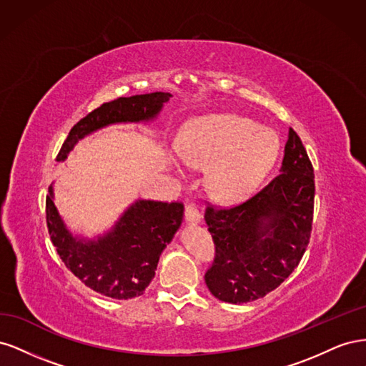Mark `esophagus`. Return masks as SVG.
<instances>
[{
  "label": "esophagus",
  "mask_w": 366,
  "mask_h": 366,
  "mask_svg": "<svg viewBox=\"0 0 366 366\" xmlns=\"http://www.w3.org/2000/svg\"><path fill=\"white\" fill-rule=\"evenodd\" d=\"M186 221L187 223H194V224H198L202 221L200 210H198L192 203L186 206Z\"/></svg>",
  "instance_id": "esophagus-1"
}]
</instances>
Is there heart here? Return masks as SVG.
I'll return each mask as SVG.
<instances>
[{
  "instance_id": "heart-1",
  "label": "heart",
  "mask_w": 366,
  "mask_h": 366,
  "mask_svg": "<svg viewBox=\"0 0 366 366\" xmlns=\"http://www.w3.org/2000/svg\"><path fill=\"white\" fill-rule=\"evenodd\" d=\"M177 156L187 166L210 161L207 186L223 202L250 195L278 156V139L249 119L234 114L206 116L186 131Z\"/></svg>"
}]
</instances>
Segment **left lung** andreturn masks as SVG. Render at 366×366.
I'll return each mask as SVG.
<instances>
[{
  "label": "left lung",
  "mask_w": 366,
  "mask_h": 366,
  "mask_svg": "<svg viewBox=\"0 0 366 366\" xmlns=\"http://www.w3.org/2000/svg\"><path fill=\"white\" fill-rule=\"evenodd\" d=\"M315 174L301 139L290 128L280 174L247 202L207 207L215 242L206 285L217 299L246 304L280 287L297 267L313 223Z\"/></svg>",
  "instance_id": "obj_1"
}]
</instances>
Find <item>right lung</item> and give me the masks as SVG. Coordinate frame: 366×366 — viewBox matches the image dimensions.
<instances>
[{
	"instance_id": "1",
	"label": "right lung",
	"mask_w": 366,
	"mask_h": 366,
	"mask_svg": "<svg viewBox=\"0 0 366 366\" xmlns=\"http://www.w3.org/2000/svg\"><path fill=\"white\" fill-rule=\"evenodd\" d=\"M171 97V93L156 92L119 97L101 105L71 128L56 162H64L77 142L99 129L117 124L154 122ZM46 212L53 246L76 278L99 295L131 299L143 295L156 276L160 254L182 226L184 207L182 203L139 198L124 210L112 229L88 238L73 234L65 224L54 206L51 183Z\"/></svg>"
}]
</instances>
